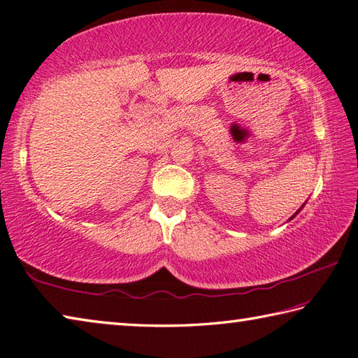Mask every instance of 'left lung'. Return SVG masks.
<instances>
[{
	"label": "left lung",
	"instance_id": "1",
	"mask_svg": "<svg viewBox=\"0 0 358 358\" xmlns=\"http://www.w3.org/2000/svg\"><path fill=\"white\" fill-rule=\"evenodd\" d=\"M303 208H304V205H303V206H301V208H299V209H298V211H296V213H295V214H293V217H295V215H296V214H298V213H299V211H301V209H303ZM293 217H290V220H292V219H293Z\"/></svg>",
	"mask_w": 358,
	"mask_h": 358
}]
</instances>
